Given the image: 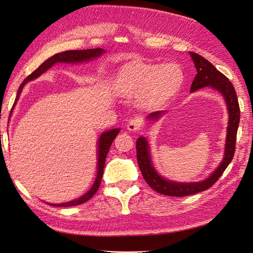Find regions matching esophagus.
Wrapping results in <instances>:
<instances>
[{
  "instance_id": "1",
  "label": "esophagus",
  "mask_w": 253,
  "mask_h": 253,
  "mask_svg": "<svg viewBox=\"0 0 253 253\" xmlns=\"http://www.w3.org/2000/svg\"><path fill=\"white\" fill-rule=\"evenodd\" d=\"M142 123H143L142 118H138V117L134 118V119L129 121V123L127 124V129L129 130V131L136 132L139 129H141Z\"/></svg>"
}]
</instances>
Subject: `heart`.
<instances>
[{"instance_id": "heart-1", "label": "heart", "mask_w": 253, "mask_h": 253, "mask_svg": "<svg viewBox=\"0 0 253 253\" xmlns=\"http://www.w3.org/2000/svg\"><path fill=\"white\" fill-rule=\"evenodd\" d=\"M183 83L184 72L179 64L133 60L120 70L116 89L123 97L139 95V105L156 109L169 103L180 91Z\"/></svg>"}]
</instances>
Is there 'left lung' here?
<instances>
[{"label":"left lung","mask_w":253,"mask_h":253,"mask_svg":"<svg viewBox=\"0 0 253 253\" xmlns=\"http://www.w3.org/2000/svg\"><path fill=\"white\" fill-rule=\"evenodd\" d=\"M191 57L194 61L195 68L197 70L195 79L191 85V91H195L199 88L210 86L213 89L220 91L224 99L226 101L229 114V121L227 127V138L225 146V154L220 166L217 168L216 171L201 182L195 183H178L170 180L164 179L162 176L158 175L154 168L152 167L150 155H149V148L146 138L138 137L136 141V157L139 170L146 182L150 185L155 192L166 195L173 196V197H184V196L194 195L199 192H203L210 189L217 180L222 176L223 172L225 171L230 162L232 161L233 155L236 151V141H237V132L240 123V106L237 93L233 87L232 83L229 79L218 71L213 65L202 57L201 55L190 52ZM162 115V112L156 111L152 112L148 116L150 120L157 119Z\"/></svg>","instance_id":"obj_1"}]
</instances>
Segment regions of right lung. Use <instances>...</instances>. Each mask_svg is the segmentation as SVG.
<instances>
[{"label": "right lung", "mask_w": 253, "mask_h": 253, "mask_svg": "<svg viewBox=\"0 0 253 253\" xmlns=\"http://www.w3.org/2000/svg\"><path fill=\"white\" fill-rule=\"evenodd\" d=\"M104 53V50L101 49V48H97V49H88V50H69V51H63L61 53H57L53 55L52 57L46 59L44 62H42L39 68H37L34 72H32L29 76H28L23 83L18 87L17 90V95L14 101V104L12 106V109L15 105L16 101L20 98V95L22 92V89L24 87L25 84L30 81L33 80L35 78H37L39 76L45 72L48 69H50L52 65L56 62H82L84 60H89L91 58H96L99 57V56ZM12 109L10 112H12ZM11 115V114H10ZM10 118V116H9ZM120 132L119 129H112L109 130V131H106L104 133H102L100 138H99V143H98V174H97V178L95 180V183L92 184L91 189L85 194L83 195L82 197H80L77 200H73L67 203H61V204H51L54 205V207H63V208H67V207H74V205H78V204H82L84 202H86L87 200H89L93 195L96 194V192L98 191L101 180H102V176H103V172H104V166H105V161H106V156L107 153L110 149V146L112 144V142L115 141L116 136L118 135V133Z\"/></svg>", "instance_id": "add662e5"}]
</instances>
